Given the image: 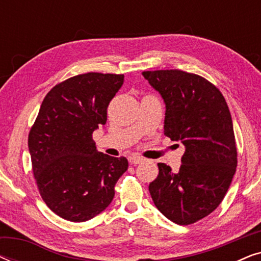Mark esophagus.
Here are the masks:
<instances>
[{
  "label": "esophagus",
  "mask_w": 261,
  "mask_h": 261,
  "mask_svg": "<svg viewBox=\"0 0 261 261\" xmlns=\"http://www.w3.org/2000/svg\"><path fill=\"white\" fill-rule=\"evenodd\" d=\"M128 160H129L130 164H134V165H137V164H140L142 162H145V158H144V156L139 155V154H133V155H130L129 158H128Z\"/></svg>",
  "instance_id": "1"
}]
</instances>
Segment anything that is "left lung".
I'll list each match as a JSON object with an SVG mask.
<instances>
[{
  "label": "left lung",
  "instance_id": "left-lung-1",
  "mask_svg": "<svg viewBox=\"0 0 261 261\" xmlns=\"http://www.w3.org/2000/svg\"><path fill=\"white\" fill-rule=\"evenodd\" d=\"M166 105L164 133L185 146L179 171L159 163L148 190L160 213L187 226L212 214L226 196L238 165L229 108L204 77L183 70L142 72Z\"/></svg>",
  "mask_w": 261,
  "mask_h": 261
}]
</instances>
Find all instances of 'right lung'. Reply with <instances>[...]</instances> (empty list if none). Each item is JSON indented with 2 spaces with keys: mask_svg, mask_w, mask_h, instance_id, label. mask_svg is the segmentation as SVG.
<instances>
[{
  "mask_svg": "<svg viewBox=\"0 0 261 261\" xmlns=\"http://www.w3.org/2000/svg\"><path fill=\"white\" fill-rule=\"evenodd\" d=\"M123 74L88 72L55 85L28 134L39 194L53 213L71 222L98 215L113 201L128 169L124 156L96 149L92 133L107 122V108Z\"/></svg>",
  "mask_w": 261,
  "mask_h": 261,
  "instance_id": "right-lung-1",
  "label": "right lung"
}]
</instances>
